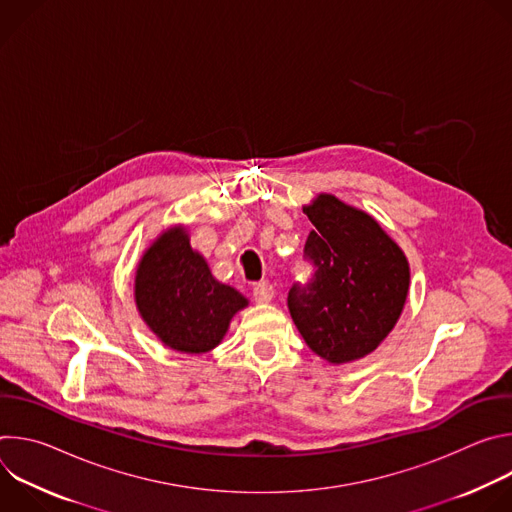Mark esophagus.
Returning <instances> with one entry per match:
<instances>
[{
    "instance_id": "esophagus-1",
    "label": "esophagus",
    "mask_w": 512,
    "mask_h": 512,
    "mask_svg": "<svg viewBox=\"0 0 512 512\" xmlns=\"http://www.w3.org/2000/svg\"><path fill=\"white\" fill-rule=\"evenodd\" d=\"M253 298L257 304H269L275 298V291L269 283H257L253 287Z\"/></svg>"
}]
</instances>
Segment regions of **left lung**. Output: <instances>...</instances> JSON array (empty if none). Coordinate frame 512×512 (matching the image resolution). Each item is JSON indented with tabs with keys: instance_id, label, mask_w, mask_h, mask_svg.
<instances>
[{
	"instance_id": "8db88e82",
	"label": "left lung",
	"mask_w": 512,
	"mask_h": 512,
	"mask_svg": "<svg viewBox=\"0 0 512 512\" xmlns=\"http://www.w3.org/2000/svg\"><path fill=\"white\" fill-rule=\"evenodd\" d=\"M314 225L306 257L316 275L291 287L287 308L306 344L330 364L375 352L409 296V261L375 216L320 192L304 206Z\"/></svg>"
}]
</instances>
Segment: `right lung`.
<instances>
[{"label":"right lung","mask_w":512,"mask_h":512,"mask_svg":"<svg viewBox=\"0 0 512 512\" xmlns=\"http://www.w3.org/2000/svg\"><path fill=\"white\" fill-rule=\"evenodd\" d=\"M133 298L145 326L164 346L184 354L216 348L233 316L249 306L241 291L212 275L184 225L168 227L143 251Z\"/></svg>","instance_id":"add662e5"}]
</instances>
